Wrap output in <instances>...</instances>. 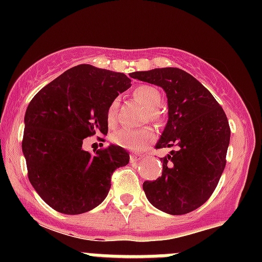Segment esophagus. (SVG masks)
<instances>
[{"label": "esophagus", "instance_id": "1", "mask_svg": "<svg viewBox=\"0 0 262 262\" xmlns=\"http://www.w3.org/2000/svg\"><path fill=\"white\" fill-rule=\"evenodd\" d=\"M142 160V155L139 153H134V155H130V162H137V161Z\"/></svg>", "mask_w": 262, "mask_h": 262}]
</instances>
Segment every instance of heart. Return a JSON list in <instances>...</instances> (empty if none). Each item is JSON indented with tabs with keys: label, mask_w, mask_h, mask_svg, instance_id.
I'll return each instance as SVG.
<instances>
[{
	"label": "heart",
	"mask_w": 262,
	"mask_h": 262,
	"mask_svg": "<svg viewBox=\"0 0 262 262\" xmlns=\"http://www.w3.org/2000/svg\"><path fill=\"white\" fill-rule=\"evenodd\" d=\"M133 97L148 109L150 120L160 121L161 113L158 107L162 102V94L157 87L152 84H139L133 91ZM119 101L113 100L106 110V123L110 128H114L118 121ZM155 130L149 126L142 129H120L112 136V141L116 146L129 150H141L155 141Z\"/></svg>",
	"instance_id": "obj_1"
}]
</instances>
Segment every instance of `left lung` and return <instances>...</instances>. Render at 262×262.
Masks as SVG:
<instances>
[{
  "mask_svg": "<svg viewBox=\"0 0 262 262\" xmlns=\"http://www.w3.org/2000/svg\"><path fill=\"white\" fill-rule=\"evenodd\" d=\"M130 77L165 90L168 121L156 148L176 147L161 158L162 176L143 182L147 199L172 215L192 212L209 199L226 167L231 138L226 113L196 78L180 68H155Z\"/></svg>",
  "mask_w": 262,
  "mask_h": 262,
  "instance_id": "left-lung-1",
  "label": "left lung"
}]
</instances>
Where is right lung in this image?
I'll use <instances>...</instances> for the list:
<instances>
[{
    "label": "right lung",
    "instance_id": "add662e5",
    "mask_svg": "<svg viewBox=\"0 0 262 262\" xmlns=\"http://www.w3.org/2000/svg\"><path fill=\"white\" fill-rule=\"evenodd\" d=\"M130 82L124 73L80 64L43 87L29 104L21 144L28 178L57 212L94 209L106 198L113 172L128 165L124 148L112 144L91 155L82 144L87 137L107 134V107Z\"/></svg>",
    "mask_w": 262,
    "mask_h": 262
}]
</instances>
